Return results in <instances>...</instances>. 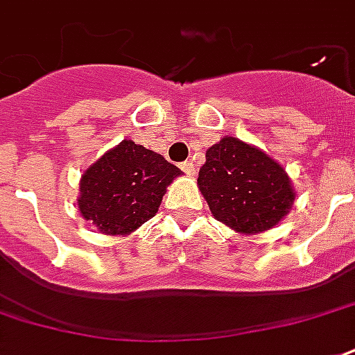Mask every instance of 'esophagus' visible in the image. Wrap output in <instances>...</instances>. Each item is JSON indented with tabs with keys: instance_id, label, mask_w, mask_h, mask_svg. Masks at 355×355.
<instances>
[{
	"instance_id": "esophagus-1",
	"label": "esophagus",
	"mask_w": 355,
	"mask_h": 355,
	"mask_svg": "<svg viewBox=\"0 0 355 355\" xmlns=\"http://www.w3.org/2000/svg\"><path fill=\"white\" fill-rule=\"evenodd\" d=\"M180 169L184 171L186 175H190V177H193V175H196V165L191 164V162H184V164H180Z\"/></svg>"
}]
</instances>
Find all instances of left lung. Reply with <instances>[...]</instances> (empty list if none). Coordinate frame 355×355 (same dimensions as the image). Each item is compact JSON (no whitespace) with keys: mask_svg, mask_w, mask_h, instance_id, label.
<instances>
[{"mask_svg":"<svg viewBox=\"0 0 355 355\" xmlns=\"http://www.w3.org/2000/svg\"><path fill=\"white\" fill-rule=\"evenodd\" d=\"M198 186L212 216L239 233L271 230L293 205L295 191L282 165L237 137H222L205 154Z\"/></svg>","mask_w":355,"mask_h":355,"instance_id":"8db88e82","label":"left lung"}]
</instances>
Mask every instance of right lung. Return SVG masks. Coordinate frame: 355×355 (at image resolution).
I'll list each match as a JSON object with an SVG mask.
<instances>
[{
    "mask_svg": "<svg viewBox=\"0 0 355 355\" xmlns=\"http://www.w3.org/2000/svg\"><path fill=\"white\" fill-rule=\"evenodd\" d=\"M180 173L164 156L124 139L84 171L78 211L105 235H128L156 216Z\"/></svg>",
    "mask_w": 355,
    "mask_h": 355,
    "instance_id": "right-lung-1",
    "label": "right lung"
}]
</instances>
